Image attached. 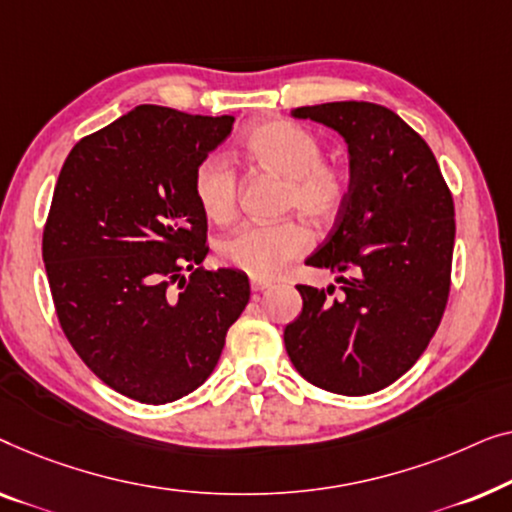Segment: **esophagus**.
<instances>
[{"mask_svg":"<svg viewBox=\"0 0 512 512\" xmlns=\"http://www.w3.org/2000/svg\"><path fill=\"white\" fill-rule=\"evenodd\" d=\"M250 287H253V292L255 294H259V292H264V290H269V287H271V283H269V280H250Z\"/></svg>","mask_w":512,"mask_h":512,"instance_id":"obj_1","label":"esophagus"}]
</instances>
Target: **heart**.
<instances>
[{
	"instance_id": "heart-1",
	"label": "heart",
	"mask_w": 512,
	"mask_h": 512,
	"mask_svg": "<svg viewBox=\"0 0 512 512\" xmlns=\"http://www.w3.org/2000/svg\"><path fill=\"white\" fill-rule=\"evenodd\" d=\"M243 153L271 174L287 178L285 208L318 225L331 222L348 197V181L336 164L325 162L318 134L285 118L257 122L243 134ZM194 197L208 220L225 225L236 215L239 178L225 157L208 155L194 171ZM311 248L301 222L246 225L220 243L222 262L257 280H271Z\"/></svg>"
}]
</instances>
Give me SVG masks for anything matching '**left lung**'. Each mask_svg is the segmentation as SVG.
I'll return each mask as SVG.
<instances>
[{"label": "left lung", "mask_w": 512, "mask_h": 512, "mask_svg": "<svg viewBox=\"0 0 512 512\" xmlns=\"http://www.w3.org/2000/svg\"><path fill=\"white\" fill-rule=\"evenodd\" d=\"M348 146L350 185L336 225L308 266L334 285H297L299 318L285 327L294 369L322 390L364 397L401 378L436 334L450 292L455 206L427 141L369 102L301 106ZM348 270L350 279L340 276Z\"/></svg>", "instance_id": "1"}]
</instances>
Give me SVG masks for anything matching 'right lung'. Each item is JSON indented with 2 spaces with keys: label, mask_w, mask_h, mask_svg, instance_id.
Instances as JSON below:
<instances>
[{
  "label": "right lung",
  "mask_w": 512,
  "mask_h": 512,
  "mask_svg": "<svg viewBox=\"0 0 512 512\" xmlns=\"http://www.w3.org/2000/svg\"><path fill=\"white\" fill-rule=\"evenodd\" d=\"M232 125L141 104L78 141L57 178L43 229L57 318L88 369L134 401L197 390L250 299L243 271L199 266L208 248L194 171Z\"/></svg>",
  "instance_id": "obj_1"
}]
</instances>
